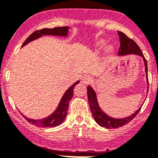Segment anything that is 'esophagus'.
Instances as JSON below:
<instances>
[{
	"mask_svg": "<svg viewBox=\"0 0 158 158\" xmlns=\"http://www.w3.org/2000/svg\"><path fill=\"white\" fill-rule=\"evenodd\" d=\"M91 79H91L89 76H85L82 78V81H81V82H82V83H84V84H89V83H90L91 81H92Z\"/></svg>",
	"mask_w": 158,
	"mask_h": 158,
	"instance_id": "obj_1",
	"label": "esophagus"
}]
</instances>
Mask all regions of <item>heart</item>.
<instances>
[{"label":"heart","instance_id":"obj_1","mask_svg":"<svg viewBox=\"0 0 158 158\" xmlns=\"http://www.w3.org/2000/svg\"><path fill=\"white\" fill-rule=\"evenodd\" d=\"M105 44V41L103 39H100L95 43V47L97 48H101ZM114 48L112 45H108L106 47L105 50H104V60L105 61L109 60H110V58L112 57L113 54H114Z\"/></svg>","mask_w":158,"mask_h":158}]
</instances>
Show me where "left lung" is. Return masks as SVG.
I'll return each instance as SVG.
<instances>
[{
	"label": "left lung",
	"mask_w": 158,
	"mask_h": 158,
	"mask_svg": "<svg viewBox=\"0 0 158 158\" xmlns=\"http://www.w3.org/2000/svg\"><path fill=\"white\" fill-rule=\"evenodd\" d=\"M119 36V41H120V46L119 48L118 54L119 56L126 55V54H134L136 55H139L143 58L144 63L145 66V73H146V78H147V82L148 85V64L147 60L144 57L143 53L141 51L140 48L139 47L137 44L132 39H129L127 37L123 32L122 31H118ZM87 94L88 98H89V107H90L92 114L94 117V120L96 121L98 125L101 127L107 128V129H111V128H118L123 126L126 125L128 123L130 122L132 119H133L134 117L139 114L142 107H139L134 114H132L130 117H127L126 118L122 119H115L109 117L108 115L105 114L104 111L100 108L98 103L97 96L96 93L94 91L91 86L87 87Z\"/></svg>",
	"instance_id": "8db88e82"
}]
</instances>
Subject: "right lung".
<instances>
[{"mask_svg":"<svg viewBox=\"0 0 158 158\" xmlns=\"http://www.w3.org/2000/svg\"><path fill=\"white\" fill-rule=\"evenodd\" d=\"M68 31H69V27L67 26H64V27H55L53 29H42L40 30H37L31 34L29 37L26 39V41L23 42L22 48L29 43L30 41L35 40L41 37L42 35H58V36H67ZM79 82V81H77L76 83H74L73 85H71L69 89L66 90V92L64 93L63 95L62 98L60 101L59 104L57 106V108L54 111V113L51 114V115L48 116V117L41 119H29L28 117H25L23 114H21L23 116L25 119L30 123L33 124L35 126H37L39 127H55L57 126L60 125L64 120L65 119L66 115H67V111L69 109V101L73 98V89L75 86Z\"/></svg>","mask_w":158,"mask_h":158,"instance_id":"obj_1","label":"right lung"}]
</instances>
